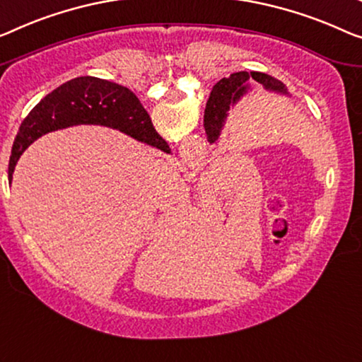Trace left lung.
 Segmentation results:
<instances>
[{"label":"left lung","instance_id":"left-lung-1","mask_svg":"<svg viewBox=\"0 0 362 362\" xmlns=\"http://www.w3.org/2000/svg\"><path fill=\"white\" fill-rule=\"evenodd\" d=\"M250 78L255 79L257 83L263 84L269 90H274V93L279 94H288V89H286V86L281 81L268 76L265 73L239 71L230 74L229 78H223L218 84H216V88L213 89L214 93L209 95V100L206 104L208 109L211 110L209 117L208 113L204 115V129H206V136L209 139V143H214L216 139L219 138L224 120L230 109V104H234V102L245 93L247 83H249Z\"/></svg>","mask_w":362,"mask_h":362}]
</instances>
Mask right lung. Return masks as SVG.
<instances>
[{"mask_svg":"<svg viewBox=\"0 0 362 362\" xmlns=\"http://www.w3.org/2000/svg\"><path fill=\"white\" fill-rule=\"evenodd\" d=\"M79 123L120 128L138 141L164 149L160 144L163 138L154 129L148 112L132 90L105 79L81 76L68 81L43 97L21 123L9 159V183L21 154L37 138Z\"/></svg>","mask_w":362,"mask_h":362,"instance_id":"1","label":"right lung"}]
</instances>
